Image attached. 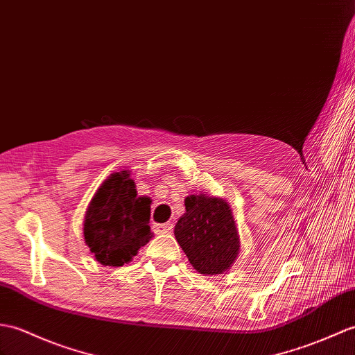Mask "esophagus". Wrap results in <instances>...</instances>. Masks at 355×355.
I'll use <instances>...</instances> for the list:
<instances>
[{
	"label": "esophagus",
	"instance_id": "esophagus-1",
	"mask_svg": "<svg viewBox=\"0 0 355 355\" xmlns=\"http://www.w3.org/2000/svg\"><path fill=\"white\" fill-rule=\"evenodd\" d=\"M154 228H155V232H157V233L166 234V233H171L172 230H174V225H172L171 222H166V224H157Z\"/></svg>",
	"mask_w": 355,
	"mask_h": 355
}]
</instances>
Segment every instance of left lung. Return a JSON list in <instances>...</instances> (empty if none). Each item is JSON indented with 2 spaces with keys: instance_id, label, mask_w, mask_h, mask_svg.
<instances>
[{
  "instance_id": "obj_1",
  "label": "left lung",
  "mask_w": 355,
  "mask_h": 355,
  "mask_svg": "<svg viewBox=\"0 0 355 355\" xmlns=\"http://www.w3.org/2000/svg\"><path fill=\"white\" fill-rule=\"evenodd\" d=\"M186 213L174 228L177 242L192 266L204 275L222 274L239 254V234L232 209L220 198L191 195Z\"/></svg>"
}]
</instances>
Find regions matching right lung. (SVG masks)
Returning <instances> with one entry per match:
<instances>
[{
    "mask_svg": "<svg viewBox=\"0 0 355 355\" xmlns=\"http://www.w3.org/2000/svg\"><path fill=\"white\" fill-rule=\"evenodd\" d=\"M151 200L137 196L128 171L114 172L90 201L85 216V241L104 266H122L153 236Z\"/></svg>",
    "mask_w": 355,
    "mask_h": 355,
    "instance_id": "1",
    "label": "right lung"
}]
</instances>
